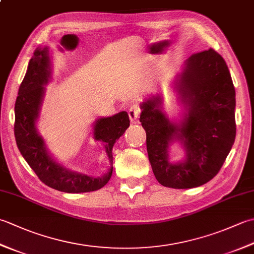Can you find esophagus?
I'll return each instance as SVG.
<instances>
[{
  "label": "esophagus",
  "mask_w": 254,
  "mask_h": 254,
  "mask_svg": "<svg viewBox=\"0 0 254 254\" xmlns=\"http://www.w3.org/2000/svg\"><path fill=\"white\" fill-rule=\"evenodd\" d=\"M139 112H141V110H139V107L137 105L132 106L130 109H128V117H130V120L132 122H135V120L138 118Z\"/></svg>",
  "instance_id": "34e87169"
}]
</instances>
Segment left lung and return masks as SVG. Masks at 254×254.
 <instances>
[{
	"instance_id": "1",
	"label": "left lung",
	"mask_w": 254,
	"mask_h": 254,
	"mask_svg": "<svg viewBox=\"0 0 254 254\" xmlns=\"http://www.w3.org/2000/svg\"><path fill=\"white\" fill-rule=\"evenodd\" d=\"M174 90L185 108L178 120L166 115L159 94L141 104L148 159L161 186L196 188L218 174L233 147L236 91L227 64L213 49L188 59L174 80ZM176 141L186 156L172 163L169 153Z\"/></svg>"
}]
</instances>
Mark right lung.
Returning <instances> with one entry per match:
<instances>
[{
	"label": "right lung",
	"mask_w": 254,
	"mask_h": 254,
	"mask_svg": "<svg viewBox=\"0 0 254 254\" xmlns=\"http://www.w3.org/2000/svg\"><path fill=\"white\" fill-rule=\"evenodd\" d=\"M51 56L48 48H37L30 59L15 102L14 133L20 154L38 178L52 189L66 193H84L99 190L112 175V148L130 127L127 112L97 119L94 138L106 148L110 168L104 176L93 177L75 171L58 163L47 148L45 139L37 128V121L45 98L46 85L52 79Z\"/></svg>",
	"instance_id": "add662e5"
}]
</instances>
